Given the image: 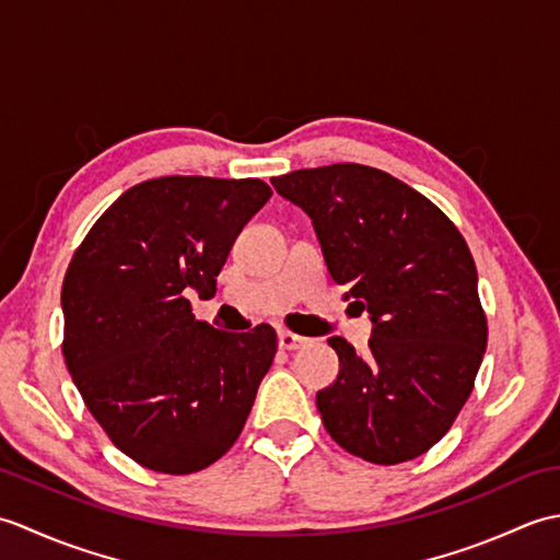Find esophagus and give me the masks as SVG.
<instances>
[{
    "label": "esophagus",
    "mask_w": 560,
    "mask_h": 560,
    "mask_svg": "<svg viewBox=\"0 0 560 560\" xmlns=\"http://www.w3.org/2000/svg\"><path fill=\"white\" fill-rule=\"evenodd\" d=\"M311 343V339L307 337H301L295 335V331H289V329H279V347L287 349V351H295V349H303Z\"/></svg>",
    "instance_id": "1"
}]
</instances>
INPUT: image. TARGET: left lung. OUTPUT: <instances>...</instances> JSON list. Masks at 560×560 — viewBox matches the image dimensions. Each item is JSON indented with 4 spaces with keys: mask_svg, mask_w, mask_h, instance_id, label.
Returning a JSON list of instances; mask_svg holds the SVG:
<instances>
[{
    "mask_svg": "<svg viewBox=\"0 0 560 560\" xmlns=\"http://www.w3.org/2000/svg\"><path fill=\"white\" fill-rule=\"evenodd\" d=\"M271 185L313 219L331 279L373 319L365 355L327 339L339 355L337 383L317 392L327 433L373 464L423 455L469 399L489 339L467 241L431 199L371 165Z\"/></svg>",
    "mask_w": 560,
    "mask_h": 560,
    "instance_id": "1",
    "label": "left lung"
}]
</instances>
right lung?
<instances>
[{"label":"right lung","instance_id":"1","mask_svg":"<svg viewBox=\"0 0 560 560\" xmlns=\"http://www.w3.org/2000/svg\"><path fill=\"white\" fill-rule=\"evenodd\" d=\"M257 177L165 175L129 187L91 225L62 283V355L117 450L161 474L207 469L233 447L277 353V331L195 319L243 225Z\"/></svg>","mask_w":560,"mask_h":560}]
</instances>
